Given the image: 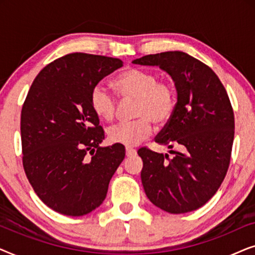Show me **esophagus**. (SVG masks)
<instances>
[{
    "instance_id": "34e87169",
    "label": "esophagus",
    "mask_w": 255,
    "mask_h": 255,
    "mask_svg": "<svg viewBox=\"0 0 255 255\" xmlns=\"http://www.w3.org/2000/svg\"><path fill=\"white\" fill-rule=\"evenodd\" d=\"M125 153H127V155H128V156H132V155H134L135 153H137V151H135L134 148L127 147V149H125Z\"/></svg>"
}]
</instances>
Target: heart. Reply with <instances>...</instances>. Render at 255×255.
Instances as JSON below:
<instances>
[{
    "mask_svg": "<svg viewBox=\"0 0 255 255\" xmlns=\"http://www.w3.org/2000/svg\"><path fill=\"white\" fill-rule=\"evenodd\" d=\"M113 88L121 99H135L134 117H137L133 122L120 123L108 130V140L113 144L137 145L151 133L152 122L156 125L167 123L175 109V87L172 82L159 80L158 74L148 69H125L114 79ZM90 106L101 120L111 122L116 116V100L102 85L94 87Z\"/></svg>",
    "mask_w": 255,
    "mask_h": 255,
    "instance_id": "obj_1",
    "label": "heart"
}]
</instances>
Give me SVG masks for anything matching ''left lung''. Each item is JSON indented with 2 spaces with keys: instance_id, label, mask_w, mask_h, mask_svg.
<instances>
[{
  "instance_id": "obj_1",
  "label": "left lung",
  "mask_w": 255,
  "mask_h": 255,
  "mask_svg": "<svg viewBox=\"0 0 255 255\" xmlns=\"http://www.w3.org/2000/svg\"><path fill=\"white\" fill-rule=\"evenodd\" d=\"M132 62L168 73L177 93L172 117L155 137L172 156L146 147L138 151L146 196L169 214L196 210L216 194L230 165L235 116L228 93L209 66L184 52L149 54Z\"/></svg>"
}]
</instances>
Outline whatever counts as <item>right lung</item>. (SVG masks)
I'll list each match as a JSON object with an SVG mask.
<instances>
[{"label": "right lung", "mask_w": 255, "mask_h": 255, "mask_svg": "<svg viewBox=\"0 0 255 255\" xmlns=\"http://www.w3.org/2000/svg\"><path fill=\"white\" fill-rule=\"evenodd\" d=\"M122 66L117 58L67 54L41 69L27 93L23 167L34 193L59 214L78 217L100 207L124 160L123 145L100 146L104 131L90 106L94 87Z\"/></svg>", "instance_id": "add662e5"}]
</instances>
